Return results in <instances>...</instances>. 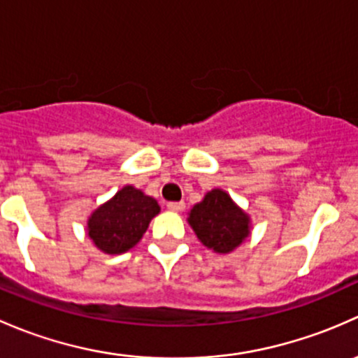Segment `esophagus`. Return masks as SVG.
<instances>
[{
    "mask_svg": "<svg viewBox=\"0 0 358 358\" xmlns=\"http://www.w3.org/2000/svg\"><path fill=\"white\" fill-rule=\"evenodd\" d=\"M167 208L171 210V212H182V210L186 208V203H184V201H171V203H167Z\"/></svg>",
    "mask_w": 358,
    "mask_h": 358,
    "instance_id": "34e87169",
    "label": "esophagus"
}]
</instances>
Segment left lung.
Returning a JSON list of instances; mask_svg holds the SVG:
<instances>
[{
  "instance_id": "obj_1",
  "label": "left lung",
  "mask_w": 358,
  "mask_h": 358,
  "mask_svg": "<svg viewBox=\"0 0 358 358\" xmlns=\"http://www.w3.org/2000/svg\"><path fill=\"white\" fill-rule=\"evenodd\" d=\"M189 226L215 253H229L250 234V217L222 189H212L191 208Z\"/></svg>"
}]
</instances>
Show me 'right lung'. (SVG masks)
I'll return each mask as SVG.
<instances>
[{"mask_svg":"<svg viewBox=\"0 0 358 358\" xmlns=\"http://www.w3.org/2000/svg\"><path fill=\"white\" fill-rule=\"evenodd\" d=\"M160 206L134 186H124L115 196L98 206L87 219V236L108 255L125 253L138 245Z\"/></svg>","mask_w":358,"mask_h":358,"instance_id":"add662e5","label":"right lung"}]
</instances>
